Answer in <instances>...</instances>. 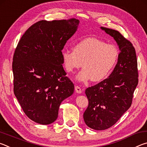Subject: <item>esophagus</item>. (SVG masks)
I'll list each match as a JSON object with an SVG mask.
<instances>
[{
    "label": "esophagus",
    "mask_w": 147,
    "mask_h": 147,
    "mask_svg": "<svg viewBox=\"0 0 147 147\" xmlns=\"http://www.w3.org/2000/svg\"><path fill=\"white\" fill-rule=\"evenodd\" d=\"M75 91H76L77 93H82V89L78 86H75Z\"/></svg>",
    "instance_id": "obj_1"
}]
</instances>
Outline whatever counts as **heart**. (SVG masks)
<instances>
[{
  "label": "heart",
  "mask_w": 147,
  "mask_h": 147,
  "mask_svg": "<svg viewBox=\"0 0 147 147\" xmlns=\"http://www.w3.org/2000/svg\"><path fill=\"white\" fill-rule=\"evenodd\" d=\"M61 56L64 67L69 73H73L82 65L83 69L76 76L78 82H87L91 80L98 82L111 73L117 61L119 51L113 45L95 38H87L74 45L73 51L65 50Z\"/></svg>",
  "instance_id": "1"
}]
</instances>
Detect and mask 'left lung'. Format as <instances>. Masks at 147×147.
I'll return each instance as SVG.
<instances>
[{"mask_svg":"<svg viewBox=\"0 0 147 147\" xmlns=\"http://www.w3.org/2000/svg\"><path fill=\"white\" fill-rule=\"evenodd\" d=\"M117 43V63L108 78L86 89L89 104L84 113L86 125L96 130L110 128L131 106L138 84L136 51L130 41L118 31L100 27Z\"/></svg>","mask_w":147,"mask_h":147,"instance_id":"1","label":"left lung"}]
</instances>
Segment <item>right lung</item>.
I'll list each match as a JSON object with an SVG mask.
<instances>
[{"mask_svg": "<svg viewBox=\"0 0 147 147\" xmlns=\"http://www.w3.org/2000/svg\"><path fill=\"white\" fill-rule=\"evenodd\" d=\"M79 20L40 21L25 32L15 51L13 92L24 113L41 124L55 121L61 102L74 93L64 71L61 51Z\"/></svg>", "mask_w": 147, "mask_h": 147, "instance_id": "1", "label": "right lung"}]
</instances>
